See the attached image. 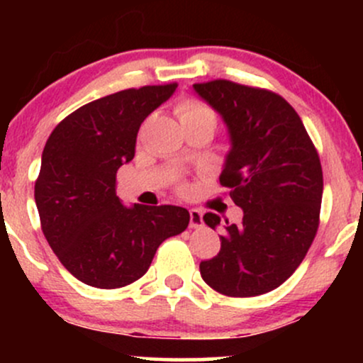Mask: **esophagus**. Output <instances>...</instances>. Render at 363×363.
<instances>
[{"mask_svg":"<svg viewBox=\"0 0 363 363\" xmlns=\"http://www.w3.org/2000/svg\"><path fill=\"white\" fill-rule=\"evenodd\" d=\"M189 227L191 228L203 227V213H201V210H198V208L189 210Z\"/></svg>","mask_w":363,"mask_h":363,"instance_id":"obj_1","label":"esophagus"}]
</instances>
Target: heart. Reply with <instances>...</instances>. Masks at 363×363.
I'll use <instances>...</instances> for the list:
<instances>
[{"label":"heart","mask_w":363,"mask_h":363,"mask_svg":"<svg viewBox=\"0 0 363 363\" xmlns=\"http://www.w3.org/2000/svg\"><path fill=\"white\" fill-rule=\"evenodd\" d=\"M176 114L184 129L191 126H208L215 131L216 128V116L213 109L206 106L205 102L196 101V99L179 101L176 106Z\"/></svg>","instance_id":"b5f03b06"}]
</instances>
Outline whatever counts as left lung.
Here are the masks:
<instances>
[{
    "instance_id": "1",
    "label": "left lung",
    "mask_w": 363,
    "mask_h": 363,
    "mask_svg": "<svg viewBox=\"0 0 363 363\" xmlns=\"http://www.w3.org/2000/svg\"><path fill=\"white\" fill-rule=\"evenodd\" d=\"M230 131L220 184L242 208L201 278L227 297H256L289 280L318 234L323 169L302 119L281 95L230 80L194 83ZM215 228L220 216H203Z\"/></svg>"
}]
</instances>
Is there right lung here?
Segmentation results:
<instances>
[{"instance_id": "1", "label": "right lung", "mask_w": 363, "mask_h": 363, "mask_svg": "<svg viewBox=\"0 0 363 363\" xmlns=\"http://www.w3.org/2000/svg\"><path fill=\"white\" fill-rule=\"evenodd\" d=\"M177 83L121 90L85 104L54 128L35 181L40 227L61 264L97 289H121L148 272L158 245L189 223L186 208H126L116 174L135 157L138 129Z\"/></svg>"}]
</instances>
